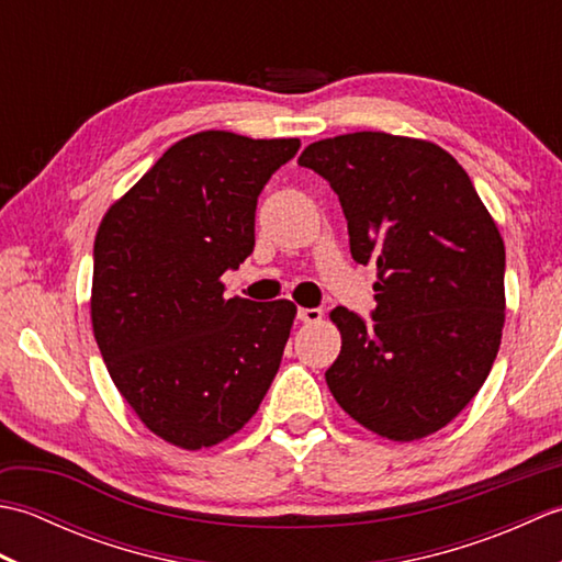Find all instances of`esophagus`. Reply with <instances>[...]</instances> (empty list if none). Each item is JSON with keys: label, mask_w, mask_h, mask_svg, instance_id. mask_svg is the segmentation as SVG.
<instances>
[{"label": "esophagus", "mask_w": 562, "mask_h": 562, "mask_svg": "<svg viewBox=\"0 0 562 562\" xmlns=\"http://www.w3.org/2000/svg\"><path fill=\"white\" fill-rule=\"evenodd\" d=\"M321 316H324V312L321 308H296V318L304 321V324H318Z\"/></svg>", "instance_id": "34e87169"}]
</instances>
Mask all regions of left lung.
<instances>
[{
	"label": "left lung",
	"instance_id": "left-lung-1",
	"mask_svg": "<svg viewBox=\"0 0 562 562\" xmlns=\"http://www.w3.org/2000/svg\"><path fill=\"white\" fill-rule=\"evenodd\" d=\"M348 220L350 254L374 266L372 321L330 312L342 348L326 372L340 408L413 441L451 423L493 369L505 324V244L469 173L425 139L350 133L308 145Z\"/></svg>",
	"mask_w": 562,
	"mask_h": 562
}]
</instances>
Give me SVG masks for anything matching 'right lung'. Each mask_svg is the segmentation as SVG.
Segmentation results:
<instances>
[{
  "mask_svg": "<svg viewBox=\"0 0 562 562\" xmlns=\"http://www.w3.org/2000/svg\"><path fill=\"white\" fill-rule=\"evenodd\" d=\"M300 139L207 130L164 157L105 212L93 244V338L117 391L181 449L238 432L278 374L296 306L224 300L254 254L256 205Z\"/></svg>",
  "mask_w": 562,
  "mask_h": 562,
  "instance_id": "add662e5",
  "label": "right lung"
}]
</instances>
